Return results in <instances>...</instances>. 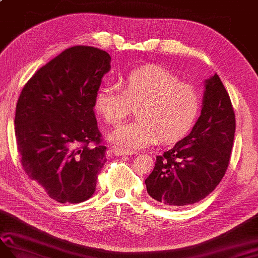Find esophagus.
I'll use <instances>...</instances> for the list:
<instances>
[{"instance_id": "1", "label": "esophagus", "mask_w": 258, "mask_h": 258, "mask_svg": "<svg viewBox=\"0 0 258 258\" xmlns=\"http://www.w3.org/2000/svg\"><path fill=\"white\" fill-rule=\"evenodd\" d=\"M112 152L117 156H126V155H133L134 154L133 151L118 149V147H112Z\"/></svg>"}]
</instances>
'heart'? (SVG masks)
<instances>
[{
	"instance_id": "obj_1",
	"label": "heart",
	"mask_w": 258,
	"mask_h": 258,
	"mask_svg": "<svg viewBox=\"0 0 258 258\" xmlns=\"http://www.w3.org/2000/svg\"><path fill=\"white\" fill-rule=\"evenodd\" d=\"M133 107L139 118L109 135L127 150L144 149L161 139L164 143L183 139L199 117L201 97L193 85L161 67L136 69L126 76L123 89L107 85L95 96L96 112L108 125L119 124Z\"/></svg>"
}]
</instances>
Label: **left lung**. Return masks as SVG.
Listing matches in <instances>:
<instances>
[{
    "instance_id": "obj_1",
    "label": "left lung",
    "mask_w": 258,
    "mask_h": 258,
    "mask_svg": "<svg viewBox=\"0 0 258 258\" xmlns=\"http://www.w3.org/2000/svg\"><path fill=\"white\" fill-rule=\"evenodd\" d=\"M235 113L220 76L205 81L201 116L190 133L173 149L156 156L145 179L147 193L169 207L191 205L220 184L231 158Z\"/></svg>"
}]
</instances>
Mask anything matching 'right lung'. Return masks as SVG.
Here are the masks:
<instances>
[{
	"mask_svg": "<svg viewBox=\"0 0 258 258\" xmlns=\"http://www.w3.org/2000/svg\"><path fill=\"white\" fill-rule=\"evenodd\" d=\"M109 70L105 51L73 46L37 70L20 94L14 126L22 166L58 203L78 204L95 191L106 162L95 96Z\"/></svg>",
	"mask_w": 258,
	"mask_h": 258,
	"instance_id": "1",
	"label": "right lung"
}]
</instances>
